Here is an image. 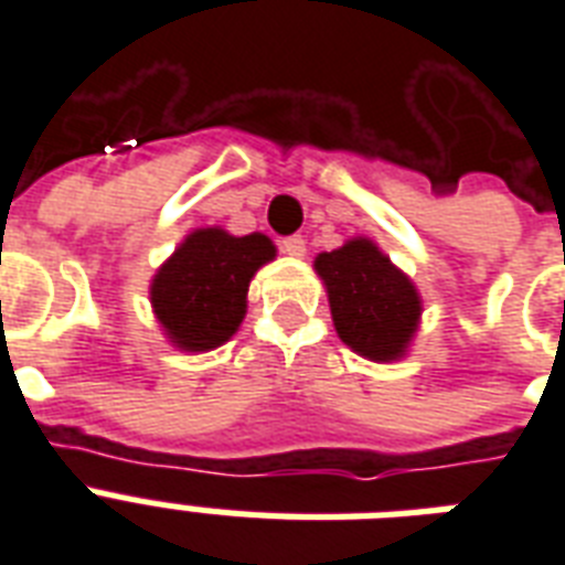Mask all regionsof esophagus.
Returning a JSON list of instances; mask_svg holds the SVG:
<instances>
[{"label":"esophagus","instance_id":"34e87169","mask_svg":"<svg viewBox=\"0 0 565 565\" xmlns=\"http://www.w3.org/2000/svg\"><path fill=\"white\" fill-rule=\"evenodd\" d=\"M279 247H282V253H288V256H295V259H303L306 256L303 235H288V238H282V242H279Z\"/></svg>","mask_w":565,"mask_h":565}]
</instances>
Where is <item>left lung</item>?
Listing matches in <instances>:
<instances>
[{
    "instance_id": "8db88e82",
    "label": "left lung",
    "mask_w": 565,
    "mask_h": 565,
    "mask_svg": "<svg viewBox=\"0 0 565 565\" xmlns=\"http://www.w3.org/2000/svg\"><path fill=\"white\" fill-rule=\"evenodd\" d=\"M315 270L327 286L342 342L371 362L401 360L422 318V297L404 270L369 238L321 253Z\"/></svg>"
}]
</instances>
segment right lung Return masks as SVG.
I'll list each match as a JSON object with an SVG mask.
<instances>
[{"label": "right lung", "mask_w": 565, "mask_h": 565, "mask_svg": "<svg viewBox=\"0 0 565 565\" xmlns=\"http://www.w3.org/2000/svg\"><path fill=\"white\" fill-rule=\"evenodd\" d=\"M277 256L268 235L194 230L152 277V312L182 351H212L230 342L247 312V288Z\"/></svg>", "instance_id": "obj_1"}]
</instances>
